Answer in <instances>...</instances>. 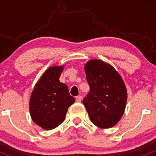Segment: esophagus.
<instances>
[{
    "instance_id": "34e87169",
    "label": "esophagus",
    "mask_w": 156,
    "mask_h": 156,
    "mask_svg": "<svg viewBox=\"0 0 156 156\" xmlns=\"http://www.w3.org/2000/svg\"><path fill=\"white\" fill-rule=\"evenodd\" d=\"M76 101L77 102H80L81 101H82V96H80V95L77 96V97L76 98Z\"/></svg>"
}]
</instances>
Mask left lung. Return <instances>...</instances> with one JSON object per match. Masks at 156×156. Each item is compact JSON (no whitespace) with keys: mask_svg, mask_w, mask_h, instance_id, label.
<instances>
[{"mask_svg":"<svg viewBox=\"0 0 156 156\" xmlns=\"http://www.w3.org/2000/svg\"><path fill=\"white\" fill-rule=\"evenodd\" d=\"M90 92L83 100L90 120L102 129L116 125L122 118L127 101V90L120 74L113 66L100 59L84 65Z\"/></svg>","mask_w":156,"mask_h":156,"instance_id":"left-lung-1","label":"left lung"}]
</instances>
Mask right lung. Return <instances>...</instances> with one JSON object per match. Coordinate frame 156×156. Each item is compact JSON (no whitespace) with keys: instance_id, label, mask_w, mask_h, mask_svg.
Masks as SVG:
<instances>
[{"instance_id":"right-lung-1","label":"right lung","mask_w":156,"mask_h":156,"mask_svg":"<svg viewBox=\"0 0 156 156\" xmlns=\"http://www.w3.org/2000/svg\"><path fill=\"white\" fill-rule=\"evenodd\" d=\"M64 66H51L36 83L30 98L32 120L46 130L55 129L66 118L75 98L70 96L67 85L59 81Z\"/></svg>"}]
</instances>
